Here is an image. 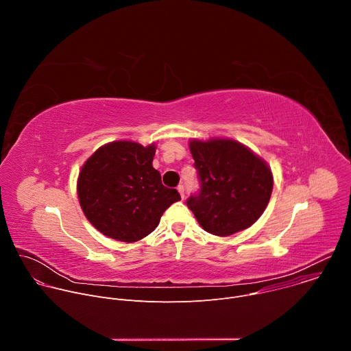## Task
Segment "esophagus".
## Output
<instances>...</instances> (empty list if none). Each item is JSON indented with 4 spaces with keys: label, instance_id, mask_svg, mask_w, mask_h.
<instances>
[{
    "label": "esophagus",
    "instance_id": "obj_1",
    "mask_svg": "<svg viewBox=\"0 0 351 351\" xmlns=\"http://www.w3.org/2000/svg\"><path fill=\"white\" fill-rule=\"evenodd\" d=\"M178 191H179L180 197L183 198V197H184V189H183V186H178Z\"/></svg>",
    "mask_w": 351,
    "mask_h": 351
}]
</instances>
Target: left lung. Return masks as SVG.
Segmentation results:
<instances>
[{"instance_id":"1","label":"left lung","mask_w":351,"mask_h":351,"mask_svg":"<svg viewBox=\"0 0 351 351\" xmlns=\"http://www.w3.org/2000/svg\"><path fill=\"white\" fill-rule=\"evenodd\" d=\"M189 148L202 190L187 199V207L199 226L215 236H230L252 226L269 203L271 167L233 138H191Z\"/></svg>"}]
</instances>
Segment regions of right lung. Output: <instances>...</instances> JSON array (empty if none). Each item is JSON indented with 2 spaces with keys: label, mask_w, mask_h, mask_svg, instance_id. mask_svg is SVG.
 <instances>
[{
  "label": "right lung",
  "mask_w": 351,
  "mask_h": 351,
  "mask_svg": "<svg viewBox=\"0 0 351 351\" xmlns=\"http://www.w3.org/2000/svg\"><path fill=\"white\" fill-rule=\"evenodd\" d=\"M156 149V143L117 140L97 148L83 164L76 184L79 204L104 236L125 243L141 240L180 199L153 168Z\"/></svg>",
  "instance_id": "obj_1"
}]
</instances>
